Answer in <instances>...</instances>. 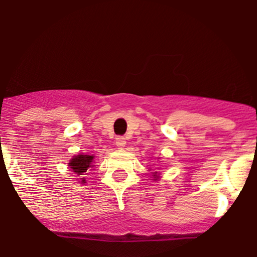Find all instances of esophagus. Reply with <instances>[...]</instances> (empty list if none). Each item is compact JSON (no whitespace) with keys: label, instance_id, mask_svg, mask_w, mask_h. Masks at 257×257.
<instances>
[{"label":"esophagus","instance_id":"34e87169","mask_svg":"<svg viewBox=\"0 0 257 257\" xmlns=\"http://www.w3.org/2000/svg\"><path fill=\"white\" fill-rule=\"evenodd\" d=\"M116 145H117V147L119 148V150H121V148H124L125 145H126L125 138H122V137L116 138Z\"/></svg>","mask_w":257,"mask_h":257}]
</instances>
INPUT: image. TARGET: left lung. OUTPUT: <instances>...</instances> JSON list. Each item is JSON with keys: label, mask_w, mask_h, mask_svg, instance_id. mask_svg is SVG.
<instances>
[{"label": "left lung", "mask_w": 257, "mask_h": 257, "mask_svg": "<svg viewBox=\"0 0 257 257\" xmlns=\"http://www.w3.org/2000/svg\"><path fill=\"white\" fill-rule=\"evenodd\" d=\"M151 178H153V181H159L161 176H160V174L158 172H151Z\"/></svg>", "instance_id": "1"}]
</instances>
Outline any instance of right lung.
I'll list each match as a JSON object with an SVG mask.
<instances>
[{"mask_svg":"<svg viewBox=\"0 0 257 257\" xmlns=\"http://www.w3.org/2000/svg\"><path fill=\"white\" fill-rule=\"evenodd\" d=\"M94 155H88L84 153H81L79 155H74L72 159L69 160L68 162V167L70 169V172H73L74 174H76L77 176H80L81 178L79 180L80 183H87V178L83 177L84 175H88V170L91 172V168L94 167Z\"/></svg>","mask_w":257,"mask_h":257,"instance_id":"1","label":"right lung"}]
</instances>
